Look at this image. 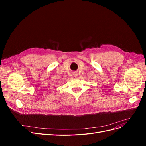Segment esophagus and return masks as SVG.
Listing matches in <instances>:
<instances>
[{
  "mask_svg": "<svg viewBox=\"0 0 146 146\" xmlns=\"http://www.w3.org/2000/svg\"><path fill=\"white\" fill-rule=\"evenodd\" d=\"M78 76V74H77V72H74V77H77Z\"/></svg>",
  "mask_w": 146,
  "mask_h": 146,
  "instance_id": "1",
  "label": "esophagus"
}]
</instances>
